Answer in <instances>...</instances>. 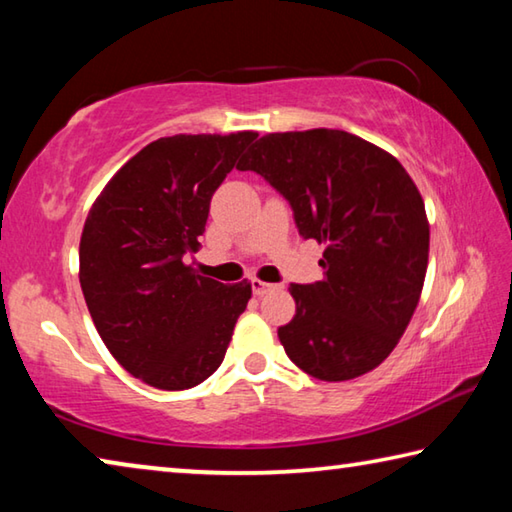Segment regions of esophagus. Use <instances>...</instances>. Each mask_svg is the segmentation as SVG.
<instances>
[{"label":"esophagus","instance_id":"esophagus-1","mask_svg":"<svg viewBox=\"0 0 512 512\" xmlns=\"http://www.w3.org/2000/svg\"><path fill=\"white\" fill-rule=\"evenodd\" d=\"M250 287H253V293H255V296H264L266 291L275 289V284H271V282H264V280H259V277H253V280H250Z\"/></svg>","mask_w":512,"mask_h":512}]
</instances>
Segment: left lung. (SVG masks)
<instances>
[{
    "label": "left lung",
    "instance_id": "1",
    "mask_svg": "<svg viewBox=\"0 0 512 512\" xmlns=\"http://www.w3.org/2000/svg\"><path fill=\"white\" fill-rule=\"evenodd\" d=\"M237 169L264 176L300 235L325 246L323 280L289 287L296 316L277 329L287 357L323 381L375 370L409 327L427 275L429 221L409 173L332 128L268 133Z\"/></svg>",
    "mask_w": 512,
    "mask_h": 512
}]
</instances>
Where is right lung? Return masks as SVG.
<instances>
[{
	"mask_svg": "<svg viewBox=\"0 0 512 512\" xmlns=\"http://www.w3.org/2000/svg\"><path fill=\"white\" fill-rule=\"evenodd\" d=\"M255 131L160 137L135 153L92 203L79 280L112 357L160 391H185L221 366L253 287L198 275L212 194Z\"/></svg>",
	"mask_w": 512,
	"mask_h": 512,
	"instance_id": "right-lung-1",
	"label": "right lung"
}]
</instances>
